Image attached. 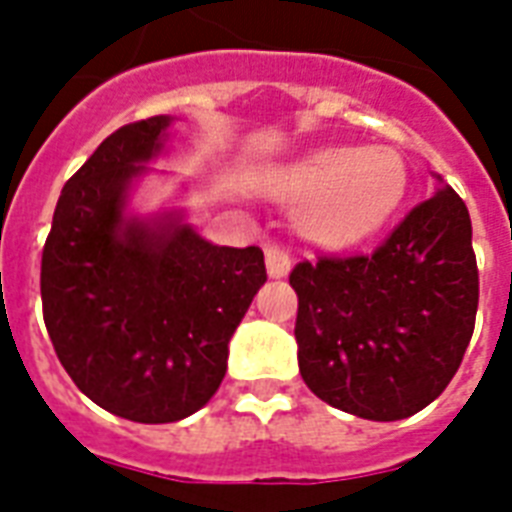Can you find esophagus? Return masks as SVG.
<instances>
[{"mask_svg": "<svg viewBox=\"0 0 512 512\" xmlns=\"http://www.w3.org/2000/svg\"><path fill=\"white\" fill-rule=\"evenodd\" d=\"M265 268H268V276L271 279H284L289 271H292V257L284 247L279 244H268L265 247Z\"/></svg>", "mask_w": 512, "mask_h": 512, "instance_id": "esophagus-1", "label": "esophagus"}]
</instances>
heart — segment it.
Wrapping results in <instances>:
<instances>
[{"label":"heart","instance_id":"b5f03b06","mask_svg":"<svg viewBox=\"0 0 512 512\" xmlns=\"http://www.w3.org/2000/svg\"><path fill=\"white\" fill-rule=\"evenodd\" d=\"M409 188V167L396 148L327 146L263 180L279 201H308L300 225L319 244H356L388 223Z\"/></svg>","mask_w":512,"mask_h":512}]
</instances>
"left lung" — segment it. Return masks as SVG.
<instances>
[{
  "label": "left lung",
  "instance_id": "8db88e82",
  "mask_svg": "<svg viewBox=\"0 0 512 512\" xmlns=\"http://www.w3.org/2000/svg\"><path fill=\"white\" fill-rule=\"evenodd\" d=\"M438 188L372 255L319 257L289 276L305 385L364 420L412 417L436 401L473 337L478 268L465 201Z\"/></svg>",
  "mask_w": 512,
  "mask_h": 512
}]
</instances>
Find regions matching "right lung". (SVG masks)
Returning <instances> with one entry per match:
<instances>
[{
	"label": "right lung",
	"instance_id": "obj_1",
	"mask_svg": "<svg viewBox=\"0 0 512 512\" xmlns=\"http://www.w3.org/2000/svg\"><path fill=\"white\" fill-rule=\"evenodd\" d=\"M172 116L108 135L60 191L42 252V308L60 364L106 412L177 422L215 396L228 342L265 284L257 247H217L180 207L132 212Z\"/></svg>",
	"mask_w": 512,
	"mask_h": 512
}]
</instances>
